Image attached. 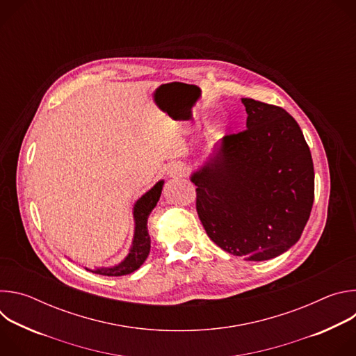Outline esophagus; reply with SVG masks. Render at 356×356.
Masks as SVG:
<instances>
[{"instance_id": "obj_1", "label": "esophagus", "mask_w": 356, "mask_h": 356, "mask_svg": "<svg viewBox=\"0 0 356 356\" xmlns=\"http://www.w3.org/2000/svg\"><path fill=\"white\" fill-rule=\"evenodd\" d=\"M187 173V169L183 163H172L168 168V175L170 177H184Z\"/></svg>"}]
</instances>
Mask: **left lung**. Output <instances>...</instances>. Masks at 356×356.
Returning <instances> with one entry per match:
<instances>
[{"instance_id": "1", "label": "left lung", "mask_w": 356, "mask_h": 356, "mask_svg": "<svg viewBox=\"0 0 356 356\" xmlns=\"http://www.w3.org/2000/svg\"><path fill=\"white\" fill-rule=\"evenodd\" d=\"M246 129L224 136L191 173L210 239L246 261H268L301 236L314 201L310 147L283 108L242 98Z\"/></svg>"}]
</instances>
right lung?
<instances>
[{"label":"right lung","mask_w":356,"mask_h":356,"mask_svg":"<svg viewBox=\"0 0 356 356\" xmlns=\"http://www.w3.org/2000/svg\"><path fill=\"white\" fill-rule=\"evenodd\" d=\"M163 180H159L154 187L147 190L140 198L136 200L134 206V221H135V229H134V239L132 245L129 248L128 255L115 266L110 268H95V269H87L92 273L103 275V276H124L135 272L142 266V264L146 261L149 252H150V236L147 232V217L158 204V201L162 194L163 188Z\"/></svg>","instance_id":"add662e5"}]
</instances>
